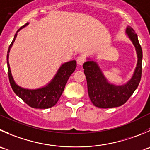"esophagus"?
Masks as SVG:
<instances>
[{
  "instance_id": "esophagus-1",
  "label": "esophagus",
  "mask_w": 150,
  "mask_h": 150,
  "mask_svg": "<svg viewBox=\"0 0 150 150\" xmlns=\"http://www.w3.org/2000/svg\"><path fill=\"white\" fill-rule=\"evenodd\" d=\"M86 62V58L83 56H80L77 59V63L79 65H83L84 62Z\"/></svg>"
}]
</instances>
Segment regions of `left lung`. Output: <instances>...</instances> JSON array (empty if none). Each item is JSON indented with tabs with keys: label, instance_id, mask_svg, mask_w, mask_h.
Instances as JSON below:
<instances>
[{
	"label": "left lung",
	"instance_id": "8db88e82",
	"mask_svg": "<svg viewBox=\"0 0 150 150\" xmlns=\"http://www.w3.org/2000/svg\"><path fill=\"white\" fill-rule=\"evenodd\" d=\"M126 32L136 47L138 55L136 70L133 78L127 83L123 86L108 83L99 67L93 61L86 62L83 65L86 78L88 96L96 107L109 108L122 105L133 94L140 83L142 72V49L134 30L128 26Z\"/></svg>",
	"mask_w": 150,
	"mask_h": 150
}]
</instances>
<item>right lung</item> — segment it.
Returning <instances> with one entry per match:
<instances>
[{
    "mask_svg": "<svg viewBox=\"0 0 150 150\" xmlns=\"http://www.w3.org/2000/svg\"><path fill=\"white\" fill-rule=\"evenodd\" d=\"M26 25H28V23H26L25 25L22 26L17 30V32L20 29L23 28V27H25ZM16 36H17V33H15L14 40H13L12 42L10 44L8 52H7L8 80H9L10 84H11L13 91L26 104L28 105L30 107L33 108L45 109L53 107L59 101V98L63 93V91L64 90L65 86H66L69 76L75 70V68L77 66L76 61L73 60L64 64L61 67L60 69H59L57 74L53 78V81L47 86L36 90L25 89V88L18 86L14 83L12 76H11V71H10L9 64H8V53H9L10 48L11 47L13 42H14Z\"/></svg>",
    "mask_w": 150,
    "mask_h": 150,
    "instance_id": "obj_1",
    "label": "right lung"
}]
</instances>
